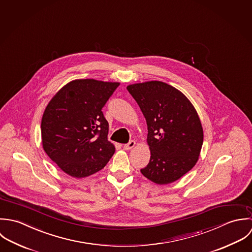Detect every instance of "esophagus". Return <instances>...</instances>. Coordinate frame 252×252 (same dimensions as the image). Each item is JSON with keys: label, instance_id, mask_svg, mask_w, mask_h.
<instances>
[{"label": "esophagus", "instance_id": "esophagus-1", "mask_svg": "<svg viewBox=\"0 0 252 252\" xmlns=\"http://www.w3.org/2000/svg\"><path fill=\"white\" fill-rule=\"evenodd\" d=\"M135 141L134 140H131V141H129L127 144H125L124 145V149L125 150H130V149H132L134 146H135Z\"/></svg>", "mask_w": 252, "mask_h": 252}]
</instances>
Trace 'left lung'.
Returning <instances> with one entry per match:
<instances>
[{
  "mask_svg": "<svg viewBox=\"0 0 252 252\" xmlns=\"http://www.w3.org/2000/svg\"><path fill=\"white\" fill-rule=\"evenodd\" d=\"M128 93L140 107L148 126L151 157L141 173L157 184H168L197 162L203 132L192 103L175 88L158 81L130 85Z\"/></svg>",
  "mask_w": 252,
  "mask_h": 252,
  "instance_id": "8db88e82",
  "label": "left lung"
}]
</instances>
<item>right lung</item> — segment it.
<instances>
[{
	"label": "right lung",
	"mask_w": 252,
	"mask_h": 252,
	"mask_svg": "<svg viewBox=\"0 0 252 252\" xmlns=\"http://www.w3.org/2000/svg\"><path fill=\"white\" fill-rule=\"evenodd\" d=\"M119 83L76 80L47 106L41 124L44 150L64 172L82 178L102 169L115 152L102 108Z\"/></svg>",
	"instance_id": "right-lung-1"
}]
</instances>
